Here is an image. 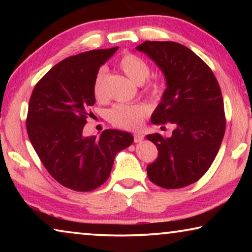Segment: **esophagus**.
Returning <instances> with one entry per match:
<instances>
[{
    "instance_id": "1",
    "label": "esophagus",
    "mask_w": 252,
    "mask_h": 252,
    "mask_svg": "<svg viewBox=\"0 0 252 252\" xmlns=\"http://www.w3.org/2000/svg\"><path fill=\"white\" fill-rule=\"evenodd\" d=\"M143 139H144L143 134H141V133L134 134V142L139 143V142H141V141H143Z\"/></svg>"
}]
</instances>
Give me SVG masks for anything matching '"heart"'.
<instances>
[{
	"instance_id": "b5f03b06",
	"label": "heart",
	"mask_w": 252,
	"mask_h": 252,
	"mask_svg": "<svg viewBox=\"0 0 252 252\" xmlns=\"http://www.w3.org/2000/svg\"><path fill=\"white\" fill-rule=\"evenodd\" d=\"M119 66L124 73L133 82L137 85L143 84L149 77L150 67L142 58L136 55H125L119 62ZM104 77L105 71L99 70L96 74L93 93L97 99L104 98ZM148 110L143 105H129V104H117L110 110L109 118L113 125L125 129H136L142 125L144 116Z\"/></svg>"
}]
</instances>
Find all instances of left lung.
Wrapping results in <instances>:
<instances>
[{"label":"left lung","instance_id":"left-lung-1","mask_svg":"<svg viewBox=\"0 0 252 252\" xmlns=\"http://www.w3.org/2000/svg\"><path fill=\"white\" fill-rule=\"evenodd\" d=\"M136 50L155 62L166 81L151 123L175 127L170 137L147 135L158 149L148 177L166 189L186 187L205 174L221 146L226 119L219 84L211 68L180 43L146 41Z\"/></svg>","mask_w":252,"mask_h":252}]
</instances>
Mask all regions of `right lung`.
<instances>
[{
  "mask_svg": "<svg viewBox=\"0 0 252 252\" xmlns=\"http://www.w3.org/2000/svg\"><path fill=\"white\" fill-rule=\"evenodd\" d=\"M118 47L86 51L55 65L33 89L26 128L46 170L64 187L91 191L104 184L116 155L133 143L130 133L103 130L84 136L99 67Z\"/></svg>",
  "mask_w": 252,
  "mask_h": 252,
  "instance_id": "add662e5",
  "label": "right lung"
}]
</instances>
